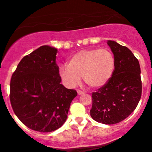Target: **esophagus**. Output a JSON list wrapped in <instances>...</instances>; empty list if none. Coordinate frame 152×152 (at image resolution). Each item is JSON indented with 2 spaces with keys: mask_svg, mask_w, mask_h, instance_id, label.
<instances>
[{
  "mask_svg": "<svg viewBox=\"0 0 152 152\" xmlns=\"http://www.w3.org/2000/svg\"><path fill=\"white\" fill-rule=\"evenodd\" d=\"M77 93H78V95H82L85 93L83 91H82V90H77Z\"/></svg>",
  "mask_w": 152,
  "mask_h": 152,
  "instance_id": "esophagus-1",
  "label": "esophagus"
}]
</instances>
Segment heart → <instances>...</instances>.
Segmentation results:
<instances>
[{
	"mask_svg": "<svg viewBox=\"0 0 152 152\" xmlns=\"http://www.w3.org/2000/svg\"><path fill=\"white\" fill-rule=\"evenodd\" d=\"M115 67V58L108 48L86 49L77 52L68 59L67 66L59 67V76L70 87L83 78L92 88H100L111 79Z\"/></svg>",
	"mask_w": 152,
	"mask_h": 152,
	"instance_id": "b5f03b06",
	"label": "heart"
}]
</instances>
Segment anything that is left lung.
I'll return each mask as SVG.
<instances>
[{
  "instance_id": "left-lung-1",
  "label": "left lung",
  "mask_w": 152,
  "mask_h": 152,
  "mask_svg": "<svg viewBox=\"0 0 152 152\" xmlns=\"http://www.w3.org/2000/svg\"><path fill=\"white\" fill-rule=\"evenodd\" d=\"M107 44L115 58V67L107 85L92 93V118L99 123L115 124L137 107L142 93L138 60L127 47L115 41Z\"/></svg>"
}]
</instances>
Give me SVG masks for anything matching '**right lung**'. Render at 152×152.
Here are the masks:
<instances>
[{
  "mask_svg": "<svg viewBox=\"0 0 152 152\" xmlns=\"http://www.w3.org/2000/svg\"><path fill=\"white\" fill-rule=\"evenodd\" d=\"M57 49L42 45L25 56L10 82V102L17 117L27 127L50 132L66 121L75 90L64 87L56 63Z\"/></svg>",
  "mask_w": 152,
  "mask_h": 152,
  "instance_id": "right-lung-1",
  "label": "right lung"
}]
</instances>
